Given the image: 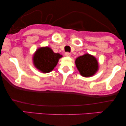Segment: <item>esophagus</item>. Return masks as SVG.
<instances>
[{
	"label": "esophagus",
	"mask_w": 126,
	"mask_h": 126,
	"mask_svg": "<svg viewBox=\"0 0 126 126\" xmlns=\"http://www.w3.org/2000/svg\"><path fill=\"white\" fill-rule=\"evenodd\" d=\"M65 56H66V57H70V56H71V54H70V53L69 52H66L65 53Z\"/></svg>",
	"instance_id": "1"
}]
</instances>
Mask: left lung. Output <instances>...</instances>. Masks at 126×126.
<instances>
[{
	"mask_svg": "<svg viewBox=\"0 0 126 126\" xmlns=\"http://www.w3.org/2000/svg\"><path fill=\"white\" fill-rule=\"evenodd\" d=\"M75 63L80 75L84 77L94 76L99 69V63L96 58L88 53L77 58Z\"/></svg>",
	"mask_w": 126,
	"mask_h": 126,
	"instance_id": "left-lung-1",
	"label": "left lung"
}]
</instances>
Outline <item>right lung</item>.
I'll list each match as a JSON object with an SVG mask.
<instances>
[{
	"label": "right lung",
	"mask_w": 126,
	"mask_h": 126,
	"mask_svg": "<svg viewBox=\"0 0 126 126\" xmlns=\"http://www.w3.org/2000/svg\"><path fill=\"white\" fill-rule=\"evenodd\" d=\"M63 56L55 53L49 47H42L37 49L33 56L34 66L43 73H49L57 64L58 60Z\"/></svg>",
	"instance_id": "1"
}]
</instances>
